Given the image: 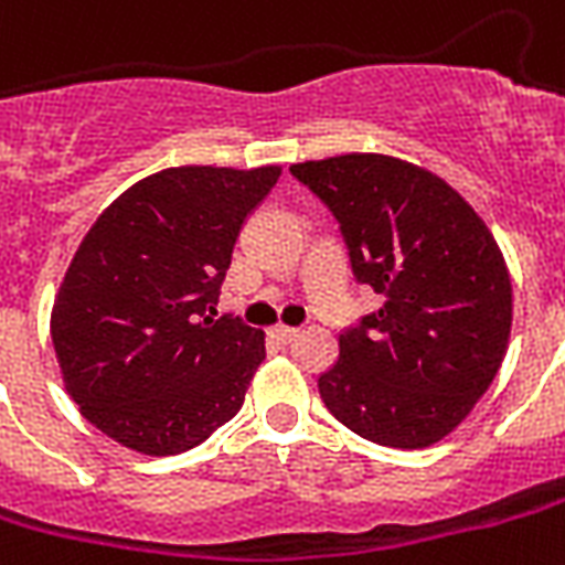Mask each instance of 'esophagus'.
Instances as JSON below:
<instances>
[{"mask_svg": "<svg viewBox=\"0 0 565 565\" xmlns=\"http://www.w3.org/2000/svg\"><path fill=\"white\" fill-rule=\"evenodd\" d=\"M273 334L281 340V343H290V340L299 338V329H292V326H275Z\"/></svg>", "mask_w": 565, "mask_h": 565, "instance_id": "34e87169", "label": "esophagus"}]
</instances>
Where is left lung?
Listing matches in <instances>:
<instances>
[{
    "label": "left lung",
    "instance_id": "left-lung-1",
    "mask_svg": "<svg viewBox=\"0 0 565 565\" xmlns=\"http://www.w3.org/2000/svg\"><path fill=\"white\" fill-rule=\"evenodd\" d=\"M329 206L359 284L385 296L340 331L320 397L355 436L399 450L462 424L501 367L512 284L501 248L459 192L379 153L290 166Z\"/></svg>",
    "mask_w": 565,
    "mask_h": 565
}]
</instances>
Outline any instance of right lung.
I'll return each instance as SVG.
<instances>
[{"mask_svg": "<svg viewBox=\"0 0 565 565\" xmlns=\"http://www.w3.org/2000/svg\"><path fill=\"white\" fill-rule=\"evenodd\" d=\"M281 168H166L85 234L55 299L53 347L88 424L139 454L192 450L239 412L264 331L213 317L236 236Z\"/></svg>", "mask_w": 565, "mask_h": 565, "instance_id": "obj_1", "label": "right lung"}]
</instances>
